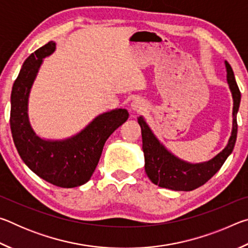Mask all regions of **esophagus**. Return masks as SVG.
Returning <instances> with one entry per match:
<instances>
[{"label":"esophagus","instance_id":"34e87169","mask_svg":"<svg viewBox=\"0 0 248 248\" xmlns=\"http://www.w3.org/2000/svg\"><path fill=\"white\" fill-rule=\"evenodd\" d=\"M130 106H131V109L134 112H141L145 110L146 107H148V105H146L145 100L143 98L137 97L132 100V103Z\"/></svg>","mask_w":248,"mask_h":248}]
</instances>
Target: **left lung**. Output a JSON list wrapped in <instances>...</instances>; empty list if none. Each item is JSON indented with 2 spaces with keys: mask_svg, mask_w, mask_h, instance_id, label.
<instances>
[{
  "mask_svg": "<svg viewBox=\"0 0 248 248\" xmlns=\"http://www.w3.org/2000/svg\"><path fill=\"white\" fill-rule=\"evenodd\" d=\"M226 81L233 98L232 131L225 148L215 157L205 162L190 163L173 154L155 136L143 116L138 118L142 133V150L144 154V170L151 182L162 188L175 191H190L202 186L223 165L232 153L237 136L236 116L241 103V92L235 81L233 70L224 61Z\"/></svg>",
  "mask_w": 248,
  "mask_h": 248,
  "instance_id": "8db88e82",
  "label": "left lung"
}]
</instances>
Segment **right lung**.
<instances>
[{"label": "right lung", "mask_w": 248, "mask_h": 248, "mask_svg": "<svg viewBox=\"0 0 248 248\" xmlns=\"http://www.w3.org/2000/svg\"><path fill=\"white\" fill-rule=\"evenodd\" d=\"M56 50L49 41L25 60L11 94V130L20 158L37 176L56 186L73 188L91 179L105 142L129 117L127 109L99 114L81 131L65 139H45L29 120V95L44 59Z\"/></svg>", "instance_id": "1"}]
</instances>
